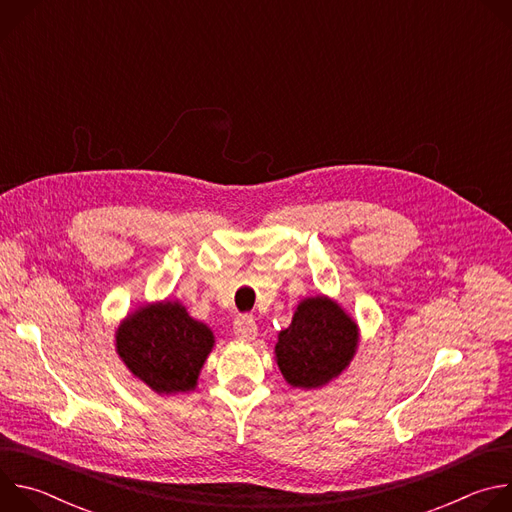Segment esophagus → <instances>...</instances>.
<instances>
[{"label": "esophagus", "instance_id": "1", "mask_svg": "<svg viewBox=\"0 0 512 512\" xmlns=\"http://www.w3.org/2000/svg\"><path fill=\"white\" fill-rule=\"evenodd\" d=\"M235 336L241 340H255L257 336V324L251 316H241L235 322Z\"/></svg>", "mask_w": 512, "mask_h": 512}]
</instances>
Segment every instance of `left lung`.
<instances>
[{"label":"left lung","mask_w":512,"mask_h":512,"mask_svg":"<svg viewBox=\"0 0 512 512\" xmlns=\"http://www.w3.org/2000/svg\"><path fill=\"white\" fill-rule=\"evenodd\" d=\"M356 346V322L334 300L316 296L300 302L291 324L279 332L275 360L291 387L318 389L348 367Z\"/></svg>","instance_id":"left-lung-1"}]
</instances>
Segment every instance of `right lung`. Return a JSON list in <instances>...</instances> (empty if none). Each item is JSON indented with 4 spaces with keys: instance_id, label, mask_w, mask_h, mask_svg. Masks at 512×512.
Returning a JSON list of instances; mask_svg holds the SVG:
<instances>
[{
    "instance_id": "right-lung-1",
    "label": "right lung",
    "mask_w": 512,
    "mask_h": 512,
    "mask_svg": "<svg viewBox=\"0 0 512 512\" xmlns=\"http://www.w3.org/2000/svg\"><path fill=\"white\" fill-rule=\"evenodd\" d=\"M212 346V330L168 300L137 308L115 332L125 367L158 395L192 391Z\"/></svg>"
}]
</instances>
